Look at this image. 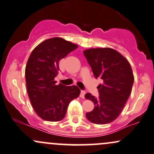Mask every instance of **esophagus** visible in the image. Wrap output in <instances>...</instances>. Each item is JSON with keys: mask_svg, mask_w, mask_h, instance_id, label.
Instances as JSON below:
<instances>
[{"mask_svg": "<svg viewBox=\"0 0 154 154\" xmlns=\"http://www.w3.org/2000/svg\"><path fill=\"white\" fill-rule=\"evenodd\" d=\"M86 94V91H84V90H82L81 91V94H80V97L82 98H84V95H85Z\"/></svg>", "mask_w": 154, "mask_h": 154, "instance_id": "34e87169", "label": "esophagus"}]
</instances>
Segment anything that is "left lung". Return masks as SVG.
<instances>
[{
  "label": "left lung",
  "mask_w": 154,
  "mask_h": 154,
  "mask_svg": "<svg viewBox=\"0 0 154 154\" xmlns=\"http://www.w3.org/2000/svg\"><path fill=\"white\" fill-rule=\"evenodd\" d=\"M83 52L94 77L103 81L98 86L99 97L95 98L90 93L85 94L86 99L94 105V109L86 113V116L93 124L110 123L122 113L132 91L134 75L130 64L111 48H92Z\"/></svg>",
  "instance_id": "left-lung-1"
}]
</instances>
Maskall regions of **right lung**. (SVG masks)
Masks as SVG:
<instances>
[{
	"instance_id": "1",
	"label": "right lung",
	"mask_w": 154,
	"mask_h": 154,
	"mask_svg": "<svg viewBox=\"0 0 154 154\" xmlns=\"http://www.w3.org/2000/svg\"><path fill=\"white\" fill-rule=\"evenodd\" d=\"M78 46L55 37L45 40L32 50L25 68L27 90L32 108L40 118L59 122L66 114L69 103L80 94L76 86L57 85L59 62Z\"/></svg>"
}]
</instances>
